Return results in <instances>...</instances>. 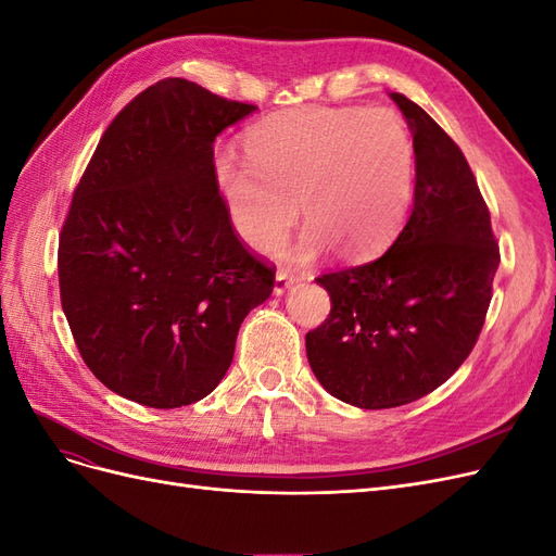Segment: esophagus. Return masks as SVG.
Here are the masks:
<instances>
[{
	"label": "esophagus",
	"mask_w": 556,
	"mask_h": 556,
	"mask_svg": "<svg viewBox=\"0 0 556 556\" xmlns=\"http://www.w3.org/2000/svg\"><path fill=\"white\" fill-rule=\"evenodd\" d=\"M301 278L299 276H294V274H290V271H278L276 274V282H274V292L276 294H282L285 290H290L292 285H296Z\"/></svg>",
	"instance_id": "obj_1"
}]
</instances>
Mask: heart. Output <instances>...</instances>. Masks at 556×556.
I'll list each match as a JSON object with an SVG mask.
<instances>
[{
  "instance_id": "obj_1",
  "label": "heart",
  "mask_w": 556,
  "mask_h": 556,
  "mask_svg": "<svg viewBox=\"0 0 556 556\" xmlns=\"http://www.w3.org/2000/svg\"><path fill=\"white\" fill-rule=\"evenodd\" d=\"M229 220L257 252L274 250L299 215L306 227L288 250L313 262L339 250L374 255L394 239L415 194V146L387 109H301L252 127L245 160H217Z\"/></svg>"
}]
</instances>
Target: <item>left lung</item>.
<instances>
[{
  "instance_id": "left-lung-1",
  "label": "left lung",
  "mask_w": 556,
  "mask_h": 556,
  "mask_svg": "<svg viewBox=\"0 0 556 556\" xmlns=\"http://www.w3.org/2000/svg\"><path fill=\"white\" fill-rule=\"evenodd\" d=\"M390 97L413 131V211L384 255L317 278L331 313L306 333L319 384L366 410L422 399L457 371L484 325L501 262L459 146L408 97Z\"/></svg>"
}]
</instances>
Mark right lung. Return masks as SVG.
I'll return each instance as SVG.
<instances>
[{
  "instance_id": "obj_1",
  "label": "right lung",
  "mask_w": 556,
  "mask_h": 556,
  "mask_svg": "<svg viewBox=\"0 0 556 556\" xmlns=\"http://www.w3.org/2000/svg\"><path fill=\"white\" fill-rule=\"evenodd\" d=\"M255 109L157 80L115 115L74 192L62 311L94 378L141 406L211 394L245 315L274 292L276 268L239 241L213 162L217 134Z\"/></svg>"
}]
</instances>
